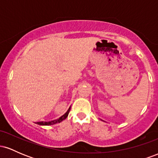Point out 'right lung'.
<instances>
[{"mask_svg": "<svg viewBox=\"0 0 158 158\" xmlns=\"http://www.w3.org/2000/svg\"><path fill=\"white\" fill-rule=\"evenodd\" d=\"M70 110V108H68V110H67L66 113H65L64 115H62L61 117H59V119H54V120H52V121H49V122H44V121H41V122H37L35 123V124L39 125V126H50V125H54V124H56V123H59L68 117Z\"/></svg>", "mask_w": 158, "mask_h": 158, "instance_id": "add662e5", "label": "right lung"}]
</instances>
